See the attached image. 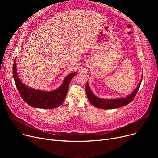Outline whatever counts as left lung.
Instances as JSON below:
<instances>
[{
	"label": "left lung",
	"mask_w": 158,
	"mask_h": 158,
	"mask_svg": "<svg viewBox=\"0 0 158 158\" xmlns=\"http://www.w3.org/2000/svg\"><path fill=\"white\" fill-rule=\"evenodd\" d=\"M142 80H141L139 85L138 86V87L136 88V89L134 91V92L126 98L112 99V100H106V99L98 98L93 94V93L92 92V91H91L88 86V82L86 85V95L89 101L95 107H98V108L104 109V110L105 109L106 110L114 109V108H117V107H119L126 106L133 100L139 88Z\"/></svg>",
	"instance_id": "1"
}]
</instances>
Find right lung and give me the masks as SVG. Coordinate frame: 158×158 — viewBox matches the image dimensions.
<instances>
[{"mask_svg":"<svg viewBox=\"0 0 158 158\" xmlns=\"http://www.w3.org/2000/svg\"><path fill=\"white\" fill-rule=\"evenodd\" d=\"M76 74V72H73L69 75L58 89L49 92H41L27 88L22 83L16 73L15 60L13 63V78L21 97L29 106L38 108L52 109L61 106L67 94L70 82Z\"/></svg>","mask_w":158,"mask_h":158,"instance_id":"right-lung-1","label":"right lung"}]
</instances>
